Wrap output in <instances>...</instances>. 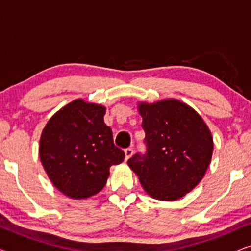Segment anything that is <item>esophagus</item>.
<instances>
[{
	"instance_id": "esophagus-1",
	"label": "esophagus",
	"mask_w": 251,
	"mask_h": 251,
	"mask_svg": "<svg viewBox=\"0 0 251 251\" xmlns=\"http://www.w3.org/2000/svg\"><path fill=\"white\" fill-rule=\"evenodd\" d=\"M125 153H126V160H128L129 157L133 154V149L132 147H128V149L125 150Z\"/></svg>"
}]
</instances>
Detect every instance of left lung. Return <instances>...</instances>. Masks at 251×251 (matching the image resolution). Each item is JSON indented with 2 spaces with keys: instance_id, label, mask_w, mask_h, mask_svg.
Instances as JSON below:
<instances>
[{
  "instance_id": "8db88e82",
  "label": "left lung",
  "mask_w": 251,
  "mask_h": 251,
  "mask_svg": "<svg viewBox=\"0 0 251 251\" xmlns=\"http://www.w3.org/2000/svg\"><path fill=\"white\" fill-rule=\"evenodd\" d=\"M145 131V153H136L128 166L154 199L174 201L203 178L214 143L201 116L176 99L139 105Z\"/></svg>"
}]
</instances>
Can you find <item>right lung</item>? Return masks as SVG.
Masks as SVG:
<instances>
[{"mask_svg": "<svg viewBox=\"0 0 251 251\" xmlns=\"http://www.w3.org/2000/svg\"><path fill=\"white\" fill-rule=\"evenodd\" d=\"M104 115L105 107L77 99L57 112L41 136L44 170L54 186L72 199L100 192L109 168L125 159V152L114 145Z\"/></svg>", "mask_w": 251, "mask_h": 251, "instance_id": "obj_1", "label": "right lung"}]
</instances>
